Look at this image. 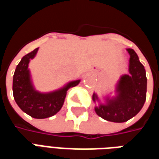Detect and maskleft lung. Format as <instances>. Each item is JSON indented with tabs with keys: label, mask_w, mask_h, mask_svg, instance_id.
Masks as SVG:
<instances>
[{
	"label": "left lung",
	"mask_w": 159,
	"mask_h": 159,
	"mask_svg": "<svg viewBox=\"0 0 159 159\" xmlns=\"http://www.w3.org/2000/svg\"><path fill=\"white\" fill-rule=\"evenodd\" d=\"M130 54L129 73L120 79L117 92L114 100H108V104L95 107L98 116L114 123H123L134 117L144 106L147 98V76L143 65L140 62L134 49H127ZM93 100H97L93 93Z\"/></svg>",
	"instance_id": "8db88e82"
}]
</instances>
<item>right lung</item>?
I'll return each mask as SVG.
<instances>
[{
  "label": "right lung",
  "instance_id": "obj_1",
  "mask_svg": "<svg viewBox=\"0 0 159 159\" xmlns=\"http://www.w3.org/2000/svg\"><path fill=\"white\" fill-rule=\"evenodd\" d=\"M38 48L27 53L21 59L15 70L12 82V93L19 108L34 118L52 117L62 107L67 90L75 87L80 80L70 83L64 89L49 93H40L33 89L28 70L30 59L36 55Z\"/></svg>",
  "mask_w": 159,
  "mask_h": 159
}]
</instances>
